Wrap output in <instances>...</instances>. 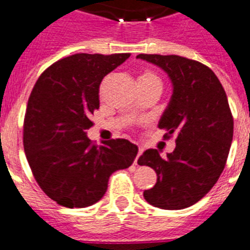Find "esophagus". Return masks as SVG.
Masks as SVG:
<instances>
[{
  "label": "esophagus",
  "mask_w": 250,
  "mask_h": 250,
  "mask_svg": "<svg viewBox=\"0 0 250 250\" xmlns=\"http://www.w3.org/2000/svg\"><path fill=\"white\" fill-rule=\"evenodd\" d=\"M141 154H143V147H140L139 146V150H138V155H136V158H135V160H134V164H138V160H139V158H140V155Z\"/></svg>",
  "instance_id": "34e87169"
}]
</instances>
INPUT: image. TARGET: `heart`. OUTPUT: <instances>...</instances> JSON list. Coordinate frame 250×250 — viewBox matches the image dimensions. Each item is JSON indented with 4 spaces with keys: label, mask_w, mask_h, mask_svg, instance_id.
I'll return each mask as SVG.
<instances>
[{
    "label": "heart",
    "mask_w": 250,
    "mask_h": 250,
    "mask_svg": "<svg viewBox=\"0 0 250 250\" xmlns=\"http://www.w3.org/2000/svg\"><path fill=\"white\" fill-rule=\"evenodd\" d=\"M150 81H160L159 80V77L156 76L154 72L151 71H143L138 77V83H150Z\"/></svg>",
    "instance_id": "obj_1"
}]
</instances>
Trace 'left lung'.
I'll return each mask as SVG.
<instances>
[{
	"label": "left lung",
	"instance_id": "1",
	"mask_svg": "<svg viewBox=\"0 0 250 250\" xmlns=\"http://www.w3.org/2000/svg\"><path fill=\"white\" fill-rule=\"evenodd\" d=\"M159 66L173 83V95L159 121L165 139L176 135L167 158L149 149L139 165L155 170L156 184L144 191L149 204L179 210L199 202L224 170L233 140V115L216 75L199 61L176 55H138Z\"/></svg>",
	"mask_w": 250,
	"mask_h": 250
}]
</instances>
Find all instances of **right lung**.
I'll return each instance as SVG.
<instances>
[{"label":"right lung","mask_w":250,"mask_h":250,"mask_svg":"<svg viewBox=\"0 0 250 250\" xmlns=\"http://www.w3.org/2000/svg\"><path fill=\"white\" fill-rule=\"evenodd\" d=\"M130 54H75L37 79L23 121V149L43 193L66 208L98 203L114 171L134 163L138 146L111 139L98 146L86 136L99 109V87Z\"/></svg>","instance_id":"add662e5"}]
</instances>
